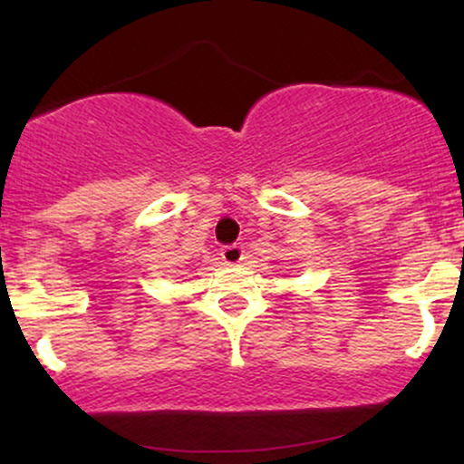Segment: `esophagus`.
<instances>
[{"label": "esophagus", "instance_id": "34e87169", "mask_svg": "<svg viewBox=\"0 0 464 464\" xmlns=\"http://www.w3.org/2000/svg\"><path fill=\"white\" fill-rule=\"evenodd\" d=\"M220 257L227 266H237L244 259V248L239 244H228L220 250Z\"/></svg>", "mask_w": 464, "mask_h": 464}]
</instances>
